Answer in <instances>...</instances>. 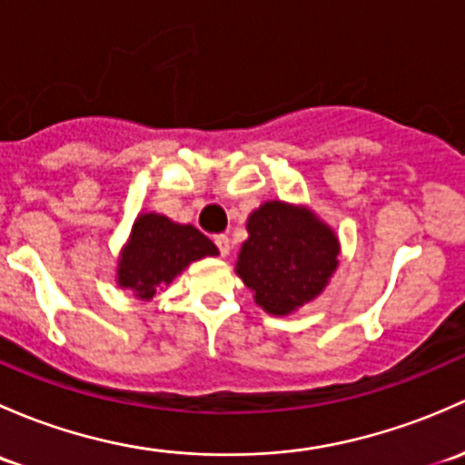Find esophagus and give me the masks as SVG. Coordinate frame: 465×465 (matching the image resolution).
<instances>
[{
  "instance_id": "1",
  "label": "esophagus",
  "mask_w": 465,
  "mask_h": 465,
  "mask_svg": "<svg viewBox=\"0 0 465 465\" xmlns=\"http://www.w3.org/2000/svg\"><path fill=\"white\" fill-rule=\"evenodd\" d=\"M214 243H217L219 252H222L223 257L231 252V239H228V234H217V237H214Z\"/></svg>"
}]
</instances>
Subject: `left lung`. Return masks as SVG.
<instances>
[{"instance_id":"1","label":"left lung","mask_w":465,"mask_h":465,"mask_svg":"<svg viewBox=\"0 0 465 465\" xmlns=\"http://www.w3.org/2000/svg\"><path fill=\"white\" fill-rule=\"evenodd\" d=\"M234 272L271 315L313 302L338 268L340 239L309 205L272 199L248 214Z\"/></svg>"}]
</instances>
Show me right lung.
Instances as JSON below:
<instances>
[{
  "label": "right lung",
  "instance_id": "1",
  "mask_svg": "<svg viewBox=\"0 0 465 465\" xmlns=\"http://www.w3.org/2000/svg\"><path fill=\"white\" fill-rule=\"evenodd\" d=\"M219 255L217 246L190 223L159 213H141L132 223L116 266V284L141 302L172 284L193 262Z\"/></svg>",
  "mask_w": 465,
  "mask_h": 465
}]
</instances>
